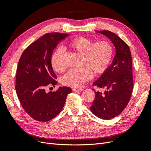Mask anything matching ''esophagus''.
<instances>
[{
    "label": "esophagus",
    "mask_w": 151,
    "mask_h": 151,
    "mask_svg": "<svg viewBox=\"0 0 151 151\" xmlns=\"http://www.w3.org/2000/svg\"><path fill=\"white\" fill-rule=\"evenodd\" d=\"M72 90L73 91H75V92H81V91H83L84 89L82 88H74Z\"/></svg>",
    "instance_id": "obj_1"
}]
</instances>
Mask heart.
<instances>
[{"instance_id":"heart-1","label":"heart","mask_w":151,"mask_h":151,"mask_svg":"<svg viewBox=\"0 0 151 151\" xmlns=\"http://www.w3.org/2000/svg\"><path fill=\"white\" fill-rule=\"evenodd\" d=\"M68 47L73 52L82 56L81 68H72L63 76L62 83L63 85L79 88L93 76L101 74L107 69L111 62L113 47L107 41H100L94 43L93 41L85 37H79L72 40L68 44ZM64 50L57 48L52 55L51 64L55 71L63 72L65 69L63 63Z\"/></svg>"}]
</instances>
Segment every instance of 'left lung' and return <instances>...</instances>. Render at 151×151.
<instances>
[{
    "instance_id": "left-lung-1",
    "label": "left lung",
    "mask_w": 151,
    "mask_h": 151,
    "mask_svg": "<svg viewBox=\"0 0 151 151\" xmlns=\"http://www.w3.org/2000/svg\"><path fill=\"white\" fill-rule=\"evenodd\" d=\"M96 33L109 39L115 47V55L111 65L93 84L106 90L103 93L95 91L90 109L97 117L109 120L120 115L130 99L134 86L132 55L129 47L116 34L109 31Z\"/></svg>"
}]
</instances>
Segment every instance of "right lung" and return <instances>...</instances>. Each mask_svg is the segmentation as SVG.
I'll use <instances>...</instances> for the list:
<instances>
[{"label":"right lung","instance_id":"obj_1","mask_svg":"<svg viewBox=\"0 0 151 151\" xmlns=\"http://www.w3.org/2000/svg\"><path fill=\"white\" fill-rule=\"evenodd\" d=\"M68 36L59 33L43 35L25 49L18 63L15 87L17 97L26 112L37 121L48 122L55 117L72 92L68 87L46 91L48 86L57 84L51 64L53 50Z\"/></svg>","mask_w":151,"mask_h":151}]
</instances>
